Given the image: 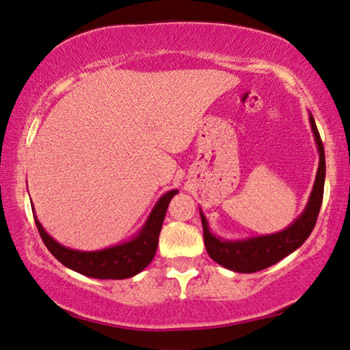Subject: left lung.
Segmentation results:
<instances>
[{
	"instance_id": "1",
	"label": "left lung",
	"mask_w": 350,
	"mask_h": 350,
	"mask_svg": "<svg viewBox=\"0 0 350 350\" xmlns=\"http://www.w3.org/2000/svg\"><path fill=\"white\" fill-rule=\"evenodd\" d=\"M310 124L314 135L316 148L319 152V166L316 171V179L313 190L310 193L308 202L305 205L304 212L286 227V229L275 232V234L257 235L241 238V240H226L219 238L210 232L207 219L199 208V215L202 219L204 243L210 258L224 268L235 271V273H257L268 266H273L286 255L295 252L297 247L304 245L312 234L313 227L318 219L321 204H323L324 195V180H325V155L324 145L321 142L318 127H316L313 115L310 113Z\"/></svg>"
}]
</instances>
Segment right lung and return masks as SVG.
Returning a JSON list of instances; mask_svg holds the SVG:
<instances>
[{
  "label": "right lung",
  "instance_id": "obj_1",
  "mask_svg": "<svg viewBox=\"0 0 350 350\" xmlns=\"http://www.w3.org/2000/svg\"><path fill=\"white\" fill-rule=\"evenodd\" d=\"M174 195H177V190H170L159 198L145 224L131 240L99 249V251H77V249L62 246L43 229L36 216L34 205H32V213H34L38 234L48 251L64 266L93 279L120 280L137 275L152 262L157 251L159 235L162 230L166 208Z\"/></svg>",
  "mask_w": 350,
  "mask_h": 350
}]
</instances>
